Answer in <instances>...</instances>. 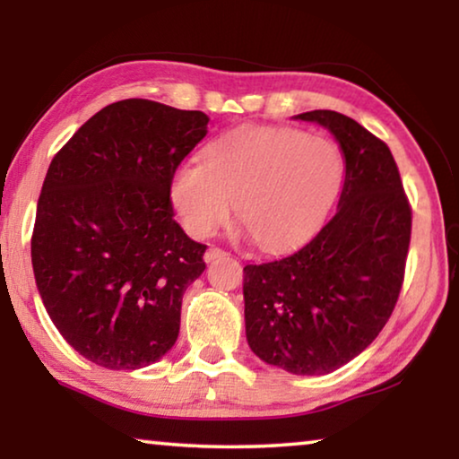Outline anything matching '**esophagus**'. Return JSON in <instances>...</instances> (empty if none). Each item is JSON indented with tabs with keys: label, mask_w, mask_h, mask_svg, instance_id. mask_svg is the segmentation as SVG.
<instances>
[{
	"label": "esophagus",
	"mask_w": 459,
	"mask_h": 459,
	"mask_svg": "<svg viewBox=\"0 0 459 459\" xmlns=\"http://www.w3.org/2000/svg\"><path fill=\"white\" fill-rule=\"evenodd\" d=\"M223 256H228V253H225L223 248L211 247L209 250H206V255H204V261H206V263H217L219 259H223Z\"/></svg>",
	"instance_id": "34e87169"
}]
</instances>
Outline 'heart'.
I'll use <instances>...</instances> for the list:
<instances>
[{
    "instance_id": "heart-1",
    "label": "heart",
    "mask_w": 459,
    "mask_h": 459,
    "mask_svg": "<svg viewBox=\"0 0 459 459\" xmlns=\"http://www.w3.org/2000/svg\"><path fill=\"white\" fill-rule=\"evenodd\" d=\"M344 156L330 137L290 127L236 129L175 169L169 196L187 234L238 221L263 248H284L316 228L341 190Z\"/></svg>"
}]
</instances>
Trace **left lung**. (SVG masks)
Instances as JSON below:
<instances>
[{"mask_svg": "<svg viewBox=\"0 0 459 459\" xmlns=\"http://www.w3.org/2000/svg\"><path fill=\"white\" fill-rule=\"evenodd\" d=\"M324 125L344 156V184L322 230L280 259L244 267V322L256 357L322 376L368 349L397 305L411 240V206L380 137L334 110Z\"/></svg>", "mask_w": 459, "mask_h": 459, "instance_id": "left-lung-1", "label": "left lung"}]
</instances>
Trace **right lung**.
I'll return each mask as SVG.
<instances>
[{
	"label": "right lung",
	"instance_id": "1",
	"mask_svg": "<svg viewBox=\"0 0 459 459\" xmlns=\"http://www.w3.org/2000/svg\"><path fill=\"white\" fill-rule=\"evenodd\" d=\"M206 125L200 110L121 100L48 169L30 238L37 290L65 341L98 366L146 368L178 341L206 247L173 219L169 186Z\"/></svg>",
	"mask_w": 459,
	"mask_h": 459
}]
</instances>
